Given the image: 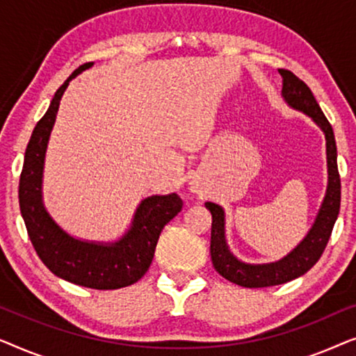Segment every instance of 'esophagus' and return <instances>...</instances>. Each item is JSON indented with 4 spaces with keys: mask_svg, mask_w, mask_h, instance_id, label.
Returning a JSON list of instances; mask_svg holds the SVG:
<instances>
[{
    "mask_svg": "<svg viewBox=\"0 0 356 356\" xmlns=\"http://www.w3.org/2000/svg\"><path fill=\"white\" fill-rule=\"evenodd\" d=\"M191 189H193V191H194V188H191Z\"/></svg>",
    "mask_w": 356,
    "mask_h": 356,
    "instance_id": "esophagus-1",
    "label": "esophagus"
}]
</instances>
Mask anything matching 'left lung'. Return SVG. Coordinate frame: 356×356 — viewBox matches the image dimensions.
<instances>
[{
  "label": "left lung",
  "mask_w": 356,
  "mask_h": 356,
  "mask_svg": "<svg viewBox=\"0 0 356 356\" xmlns=\"http://www.w3.org/2000/svg\"><path fill=\"white\" fill-rule=\"evenodd\" d=\"M282 76V95L286 104L295 110L303 111L313 118L325 136V152H327V191L321 206L314 225L308 235L290 254L270 264H245L238 261L228 250L225 241V213L213 202H206L212 213L211 232V257L216 270L233 284L246 289L280 285L303 275L313 267L327 246L334 223L340 211V175L337 168V145L332 126L325 118L323 110L316 102L313 92L300 77L289 70H279Z\"/></svg>",
  "instance_id": "1"
}]
</instances>
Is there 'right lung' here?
Listing matches in <instances>:
<instances>
[{"label":"right lung","instance_id":"1","mask_svg":"<svg viewBox=\"0 0 356 356\" xmlns=\"http://www.w3.org/2000/svg\"><path fill=\"white\" fill-rule=\"evenodd\" d=\"M92 65L86 63L67 77L33 128L19 179V207L38 257L53 274L87 289L116 290L136 284L147 272L160 233L181 211L183 201L175 193L144 199L136 209L129 230L118 241L106 245L72 238L47 212L42 201L43 162L58 106L72 77Z\"/></svg>","mask_w":356,"mask_h":356}]
</instances>
